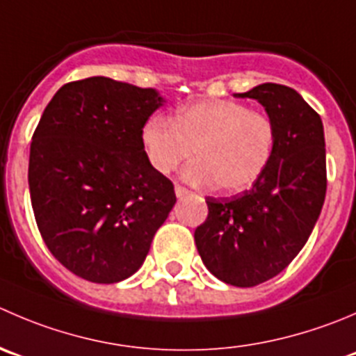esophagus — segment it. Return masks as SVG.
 I'll return each mask as SVG.
<instances>
[{
	"label": "esophagus",
	"instance_id": "1",
	"mask_svg": "<svg viewBox=\"0 0 356 356\" xmlns=\"http://www.w3.org/2000/svg\"><path fill=\"white\" fill-rule=\"evenodd\" d=\"M175 195H177V198H184V196L189 195L188 189L184 188V186H175Z\"/></svg>",
	"mask_w": 356,
	"mask_h": 356
}]
</instances>
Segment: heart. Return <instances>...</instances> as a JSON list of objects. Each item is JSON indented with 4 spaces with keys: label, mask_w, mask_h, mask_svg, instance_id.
I'll use <instances>...</instances> for the list:
<instances>
[{
    "label": "heart",
    "mask_w": 356,
    "mask_h": 356,
    "mask_svg": "<svg viewBox=\"0 0 356 356\" xmlns=\"http://www.w3.org/2000/svg\"><path fill=\"white\" fill-rule=\"evenodd\" d=\"M144 153L160 174L188 167L193 184H217L220 191L240 193L264 174L275 147L273 120L236 101H205L188 106L170 120L154 116L140 132Z\"/></svg>",
    "instance_id": "obj_1"
}]
</instances>
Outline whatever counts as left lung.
Segmentation results:
<instances>
[{
	"mask_svg": "<svg viewBox=\"0 0 356 356\" xmlns=\"http://www.w3.org/2000/svg\"><path fill=\"white\" fill-rule=\"evenodd\" d=\"M238 97L259 101L273 120V154L252 189L207 196L195 241L213 277L254 287L282 273L315 227L327 191L325 139L320 115L291 86L262 83Z\"/></svg>",
	"mask_w": 356,
	"mask_h": 356,
	"instance_id": "8db88e82",
	"label": "left lung"
}]
</instances>
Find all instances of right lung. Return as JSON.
I'll list each match as a JSON object with an SVG mask.
<instances>
[{
    "mask_svg": "<svg viewBox=\"0 0 356 356\" xmlns=\"http://www.w3.org/2000/svg\"><path fill=\"white\" fill-rule=\"evenodd\" d=\"M160 104L153 88L92 76L60 86L41 115L31 205L48 250L76 277H132L174 207V184L151 167L140 140Z\"/></svg>",
    "mask_w": 356,
    "mask_h": 356,
    "instance_id": "add662e5",
    "label": "right lung"
}]
</instances>
